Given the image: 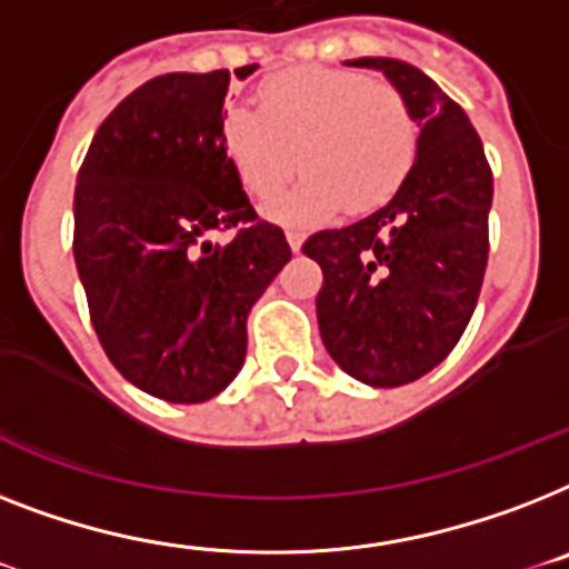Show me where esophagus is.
Segmentation results:
<instances>
[{"mask_svg": "<svg viewBox=\"0 0 569 569\" xmlns=\"http://www.w3.org/2000/svg\"><path fill=\"white\" fill-rule=\"evenodd\" d=\"M286 239H289V244H292V251H300V244H303V239H307V233L298 228H289L286 230Z\"/></svg>", "mask_w": 569, "mask_h": 569, "instance_id": "esophagus-1", "label": "esophagus"}]
</instances>
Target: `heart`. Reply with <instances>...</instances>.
Listing matches in <instances>:
<instances>
[{
  "mask_svg": "<svg viewBox=\"0 0 569 569\" xmlns=\"http://www.w3.org/2000/svg\"><path fill=\"white\" fill-rule=\"evenodd\" d=\"M260 109L224 110L221 149L257 201L277 198L298 166L307 169L300 187L271 207L277 219L312 221L339 204L368 210L412 169L418 122L389 81L353 69H286L260 87Z\"/></svg>",
  "mask_w": 569,
  "mask_h": 569,
  "instance_id": "obj_1",
  "label": "heart"
}]
</instances>
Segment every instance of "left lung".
<instances>
[{
  "label": "left lung",
  "mask_w": 569,
  "mask_h": 569,
  "mask_svg": "<svg viewBox=\"0 0 569 569\" xmlns=\"http://www.w3.org/2000/svg\"><path fill=\"white\" fill-rule=\"evenodd\" d=\"M409 101L418 154L389 204L303 253L325 271L318 330L341 371L373 389L415 382L445 362L477 309L488 266L493 174L468 113L418 67L357 58Z\"/></svg>",
  "instance_id": "obj_1"
}]
</instances>
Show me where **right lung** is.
<instances>
[{"instance_id": "obj_1", "label": "right lung", "mask_w": 569, "mask_h": 569, "mask_svg": "<svg viewBox=\"0 0 569 569\" xmlns=\"http://www.w3.org/2000/svg\"><path fill=\"white\" fill-rule=\"evenodd\" d=\"M228 84V69L151 78L99 124L78 169L72 253L92 330L124 380L169 403L228 389L248 312L292 260L221 149Z\"/></svg>"}]
</instances>
